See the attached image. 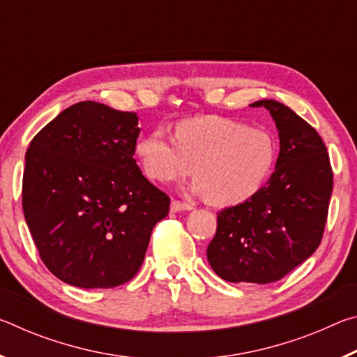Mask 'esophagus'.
I'll list each match as a JSON object with an SVG mask.
<instances>
[{
	"label": "esophagus",
	"instance_id": "1",
	"mask_svg": "<svg viewBox=\"0 0 357 357\" xmlns=\"http://www.w3.org/2000/svg\"><path fill=\"white\" fill-rule=\"evenodd\" d=\"M193 206L192 204H187V203H181L178 200H173L170 204V209L172 213H181V211H190Z\"/></svg>",
	"mask_w": 357,
	"mask_h": 357
}]
</instances>
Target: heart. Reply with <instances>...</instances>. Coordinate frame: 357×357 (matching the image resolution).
<instances>
[{
  "label": "heart",
  "mask_w": 357,
  "mask_h": 357,
  "mask_svg": "<svg viewBox=\"0 0 357 357\" xmlns=\"http://www.w3.org/2000/svg\"><path fill=\"white\" fill-rule=\"evenodd\" d=\"M135 153L151 179L172 183L193 172V192L206 195L214 206H233L264 185L277 149L274 138L261 129L220 116H202L179 123L174 138L162 128L151 130L138 138Z\"/></svg>",
  "instance_id": "b5f03b06"
}]
</instances>
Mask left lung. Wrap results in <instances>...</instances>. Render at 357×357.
Wrapping results in <instances>:
<instances>
[{"label":"left lung","instance_id":"1","mask_svg":"<svg viewBox=\"0 0 357 357\" xmlns=\"http://www.w3.org/2000/svg\"><path fill=\"white\" fill-rule=\"evenodd\" d=\"M263 107L279 132L280 151L268 184L217 214L206 250L220 279L277 282L313 255L321 243L332 193V168L321 137L291 108L274 99Z\"/></svg>","mask_w":357,"mask_h":357}]
</instances>
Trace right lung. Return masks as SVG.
<instances>
[{
  "mask_svg": "<svg viewBox=\"0 0 357 357\" xmlns=\"http://www.w3.org/2000/svg\"><path fill=\"white\" fill-rule=\"evenodd\" d=\"M135 113L78 102L29 143L23 213L42 261L78 288H113L142 268L170 198L134 159Z\"/></svg>",
  "mask_w": 357,
  "mask_h": 357,
  "instance_id": "1",
  "label": "right lung"
}]
</instances>
